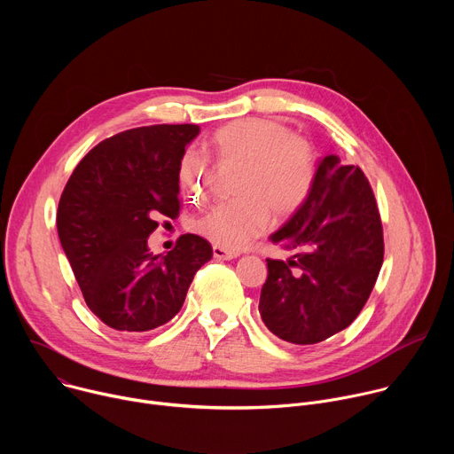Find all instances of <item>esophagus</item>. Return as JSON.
Returning <instances> with one entry per match:
<instances>
[{
  "instance_id": "obj_1",
  "label": "esophagus",
  "mask_w": 454,
  "mask_h": 454,
  "mask_svg": "<svg viewBox=\"0 0 454 454\" xmlns=\"http://www.w3.org/2000/svg\"><path fill=\"white\" fill-rule=\"evenodd\" d=\"M239 253L237 251H230V249H224L221 246H214V258L215 261H231V258H237Z\"/></svg>"
}]
</instances>
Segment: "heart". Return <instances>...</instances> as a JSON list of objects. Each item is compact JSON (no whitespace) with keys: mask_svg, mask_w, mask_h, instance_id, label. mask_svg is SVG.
Segmentation results:
<instances>
[{"mask_svg":"<svg viewBox=\"0 0 454 454\" xmlns=\"http://www.w3.org/2000/svg\"><path fill=\"white\" fill-rule=\"evenodd\" d=\"M210 151L221 167H240L237 200L219 201L192 217L190 230L224 249H240L271 221L291 219L309 200L317 172L312 145L291 127L270 118H240L212 135ZM215 177L212 161L188 149L177 181L184 196L200 201Z\"/></svg>","mask_w":454,"mask_h":454,"instance_id":"obj_1","label":"heart"}]
</instances>
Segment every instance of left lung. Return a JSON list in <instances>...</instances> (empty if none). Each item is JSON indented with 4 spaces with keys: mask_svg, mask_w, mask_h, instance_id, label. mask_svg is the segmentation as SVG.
<instances>
[{
    "mask_svg": "<svg viewBox=\"0 0 454 454\" xmlns=\"http://www.w3.org/2000/svg\"><path fill=\"white\" fill-rule=\"evenodd\" d=\"M293 251L268 258L261 310L284 341L314 345L347 329L379 277L384 240L373 190L359 167L325 156L305 205L271 235Z\"/></svg>",
    "mask_w": 454,
    "mask_h": 454,
    "instance_id": "left-lung-1",
    "label": "left lung"
}]
</instances>
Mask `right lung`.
Segmentation results:
<instances>
[{
	"label": "right lung",
	"instance_id": "right-lung-1",
	"mask_svg": "<svg viewBox=\"0 0 454 454\" xmlns=\"http://www.w3.org/2000/svg\"><path fill=\"white\" fill-rule=\"evenodd\" d=\"M200 125H149L106 138L75 167L57 208V231L91 312L107 327L165 325L212 258L207 239L184 233L153 254L158 219L179 215L177 168Z\"/></svg>",
	"mask_w": 454,
	"mask_h": 454
}]
</instances>
